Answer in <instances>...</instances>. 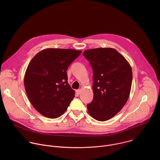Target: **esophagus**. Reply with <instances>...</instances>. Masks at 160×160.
Returning <instances> with one entry per match:
<instances>
[{"label":"esophagus","instance_id":"1","mask_svg":"<svg viewBox=\"0 0 160 160\" xmlns=\"http://www.w3.org/2000/svg\"><path fill=\"white\" fill-rule=\"evenodd\" d=\"M80 92H81V89H78V90H76V93H77V94H80Z\"/></svg>","mask_w":160,"mask_h":160}]
</instances>
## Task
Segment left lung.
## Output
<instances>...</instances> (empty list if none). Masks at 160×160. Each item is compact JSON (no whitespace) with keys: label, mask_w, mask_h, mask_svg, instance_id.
Masks as SVG:
<instances>
[{"label":"left lung","mask_w":160,"mask_h":160,"mask_svg":"<svg viewBox=\"0 0 160 160\" xmlns=\"http://www.w3.org/2000/svg\"><path fill=\"white\" fill-rule=\"evenodd\" d=\"M83 55L93 70L94 98L87 105V109L96 120L106 121L115 116L128 99L132 68L125 58L112 48L86 50Z\"/></svg>","instance_id":"obj_1"}]
</instances>
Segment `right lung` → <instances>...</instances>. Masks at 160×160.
Instances as JSON below:
<instances>
[{
  "label": "right lung",
  "mask_w": 160,
  "mask_h": 160,
  "mask_svg": "<svg viewBox=\"0 0 160 160\" xmlns=\"http://www.w3.org/2000/svg\"><path fill=\"white\" fill-rule=\"evenodd\" d=\"M82 51L47 49L37 54L27 69L24 83L28 98L41 115L56 118L75 97L66 70Z\"/></svg>",
  "instance_id": "right-lung-1"
}]
</instances>
